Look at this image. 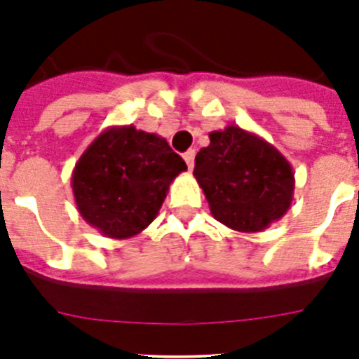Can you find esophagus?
I'll return each mask as SVG.
<instances>
[{
  "instance_id": "obj_1",
  "label": "esophagus",
  "mask_w": 359,
  "mask_h": 359,
  "mask_svg": "<svg viewBox=\"0 0 359 359\" xmlns=\"http://www.w3.org/2000/svg\"><path fill=\"white\" fill-rule=\"evenodd\" d=\"M183 158H185L187 167H189V170L194 169V158H196V151H194V149H190V151H187L185 154H183Z\"/></svg>"
}]
</instances>
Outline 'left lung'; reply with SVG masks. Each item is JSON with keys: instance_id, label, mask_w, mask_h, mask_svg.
Wrapping results in <instances>:
<instances>
[{"instance_id": "obj_1", "label": "left lung", "mask_w": 359, "mask_h": 359, "mask_svg": "<svg viewBox=\"0 0 359 359\" xmlns=\"http://www.w3.org/2000/svg\"><path fill=\"white\" fill-rule=\"evenodd\" d=\"M208 136L210 145L196 156L194 176L219 223L255 233L290 210L294 174L278 149L239 126Z\"/></svg>"}]
</instances>
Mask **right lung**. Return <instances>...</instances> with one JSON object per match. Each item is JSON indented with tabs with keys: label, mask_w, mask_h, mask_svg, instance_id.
<instances>
[{
	"label": "right lung",
	"mask_w": 359,
	"mask_h": 359,
	"mask_svg": "<svg viewBox=\"0 0 359 359\" xmlns=\"http://www.w3.org/2000/svg\"><path fill=\"white\" fill-rule=\"evenodd\" d=\"M183 170L187 163L165 138L135 126H111L75 163L73 198L90 226L109 239H129L156 219Z\"/></svg>",
	"instance_id": "right-lung-1"
}]
</instances>
